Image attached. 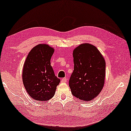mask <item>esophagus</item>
I'll return each mask as SVG.
<instances>
[{
    "label": "esophagus",
    "instance_id": "34e87169",
    "mask_svg": "<svg viewBox=\"0 0 131 131\" xmlns=\"http://www.w3.org/2000/svg\"><path fill=\"white\" fill-rule=\"evenodd\" d=\"M67 82V79H66V78H62L61 79V82L62 83H65V82Z\"/></svg>",
    "mask_w": 131,
    "mask_h": 131
}]
</instances>
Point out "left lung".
I'll list each match as a JSON object with an SVG mask.
<instances>
[{"instance_id":"left-lung-1","label":"left lung","mask_w":131,"mask_h":131,"mask_svg":"<svg viewBox=\"0 0 131 131\" xmlns=\"http://www.w3.org/2000/svg\"><path fill=\"white\" fill-rule=\"evenodd\" d=\"M74 70L69 80L73 95L89 101L98 95L103 88L105 76L104 58L95 46L80 45L73 52Z\"/></svg>"}]
</instances>
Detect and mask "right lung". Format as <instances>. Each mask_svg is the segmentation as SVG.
Wrapping results in <instances>:
<instances>
[{"mask_svg": "<svg viewBox=\"0 0 131 131\" xmlns=\"http://www.w3.org/2000/svg\"><path fill=\"white\" fill-rule=\"evenodd\" d=\"M54 49L48 45L39 44L27 57L23 70V82L30 97L37 101H48L55 95L60 79L51 66Z\"/></svg>", "mask_w": 131, "mask_h": 131, "instance_id": "add662e5", "label": "right lung"}]
</instances>
